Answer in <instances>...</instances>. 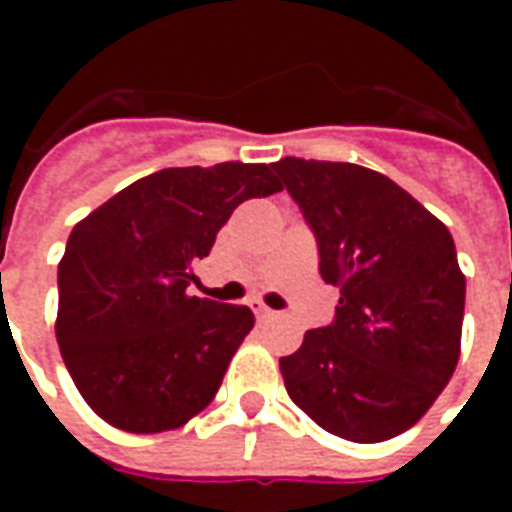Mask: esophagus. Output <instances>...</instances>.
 Masks as SVG:
<instances>
[{"label": "esophagus", "mask_w": 512, "mask_h": 512, "mask_svg": "<svg viewBox=\"0 0 512 512\" xmlns=\"http://www.w3.org/2000/svg\"><path fill=\"white\" fill-rule=\"evenodd\" d=\"M249 307H252V312H255V315H257V321H268V318H274V315H277V312H274V310H268L263 301H252Z\"/></svg>", "instance_id": "34e87169"}]
</instances>
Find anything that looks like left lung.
Wrapping results in <instances>:
<instances>
[{
  "label": "left lung",
  "instance_id": "left-lung-1",
  "mask_svg": "<svg viewBox=\"0 0 512 512\" xmlns=\"http://www.w3.org/2000/svg\"><path fill=\"white\" fill-rule=\"evenodd\" d=\"M304 213L334 321L282 356L290 400L323 430L376 444L417 425L461 356L466 279L450 230L381 172L343 161L271 164Z\"/></svg>",
  "mask_w": 512,
  "mask_h": 512
}]
</instances>
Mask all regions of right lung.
Segmentation results:
<instances>
[{
  "instance_id": "right-lung-1",
  "label": "right lung",
  "mask_w": 512,
  "mask_h": 512,
  "mask_svg": "<svg viewBox=\"0 0 512 512\" xmlns=\"http://www.w3.org/2000/svg\"><path fill=\"white\" fill-rule=\"evenodd\" d=\"M274 191L282 183L266 164L172 167L73 227L57 268V343L98 417L161 433L211 403L255 315L191 296V266L241 202Z\"/></svg>"
}]
</instances>
